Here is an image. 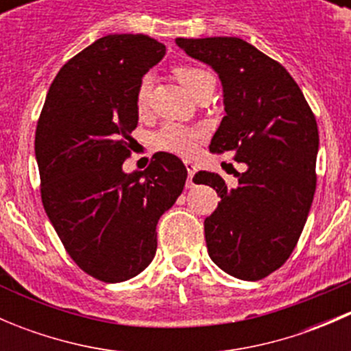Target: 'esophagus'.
<instances>
[{"label": "esophagus", "instance_id": "1", "mask_svg": "<svg viewBox=\"0 0 351 351\" xmlns=\"http://www.w3.org/2000/svg\"><path fill=\"white\" fill-rule=\"evenodd\" d=\"M185 166H186V171H189V182H186V186H189V189H192V186H193V176H195V173H197V166L193 165V162H190V161H186Z\"/></svg>", "mask_w": 351, "mask_h": 351}]
</instances>
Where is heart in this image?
I'll return each mask as SVG.
<instances>
[{"label": "heart", "instance_id": "heart-1", "mask_svg": "<svg viewBox=\"0 0 351 351\" xmlns=\"http://www.w3.org/2000/svg\"><path fill=\"white\" fill-rule=\"evenodd\" d=\"M175 76L183 88L192 95L197 84L210 76V73L197 66H178L175 67ZM151 90V76H144L137 88L136 104L137 108L143 112L147 107V98ZM198 139H200V130L190 129V127L178 125V123H166L156 136V144L159 149L166 153L178 156H192L197 151Z\"/></svg>", "mask_w": 351, "mask_h": 351}]
</instances>
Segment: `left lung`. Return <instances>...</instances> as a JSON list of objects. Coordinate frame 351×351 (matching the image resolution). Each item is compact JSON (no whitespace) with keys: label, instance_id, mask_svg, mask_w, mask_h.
Instances as JSON below:
<instances>
[{"label":"left lung","instance_id":"8db88e82","mask_svg":"<svg viewBox=\"0 0 351 351\" xmlns=\"http://www.w3.org/2000/svg\"><path fill=\"white\" fill-rule=\"evenodd\" d=\"M175 42L221 80L226 115L208 149L246 165L234 189L217 173L193 176L221 197L204 222L208 256L232 277L260 280L285 263L309 215L319 149L316 119L285 67L243 38Z\"/></svg>","mask_w":351,"mask_h":351}]
</instances>
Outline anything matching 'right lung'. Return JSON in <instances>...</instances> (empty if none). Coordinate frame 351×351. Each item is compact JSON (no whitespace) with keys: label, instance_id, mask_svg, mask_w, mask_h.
<instances>
[{"label":"right lung","instance_id":"add662e5","mask_svg":"<svg viewBox=\"0 0 351 351\" xmlns=\"http://www.w3.org/2000/svg\"><path fill=\"white\" fill-rule=\"evenodd\" d=\"M165 54L141 34L95 40L52 81L35 132L45 212L77 267L108 284L153 261L159 217L185 186L175 154L156 153L144 171L122 169L139 120L137 88Z\"/></svg>","mask_w":351,"mask_h":351}]
</instances>
